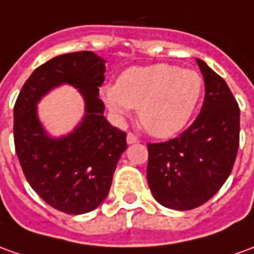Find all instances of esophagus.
Listing matches in <instances>:
<instances>
[{
    "label": "esophagus",
    "mask_w": 254,
    "mask_h": 254,
    "mask_svg": "<svg viewBox=\"0 0 254 254\" xmlns=\"http://www.w3.org/2000/svg\"><path fill=\"white\" fill-rule=\"evenodd\" d=\"M127 144H134V143H139V139L133 133H127Z\"/></svg>",
    "instance_id": "obj_1"
}]
</instances>
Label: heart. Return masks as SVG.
<instances>
[{
    "instance_id": "b5f03b06",
    "label": "heart",
    "mask_w": 254,
    "mask_h": 254,
    "mask_svg": "<svg viewBox=\"0 0 254 254\" xmlns=\"http://www.w3.org/2000/svg\"><path fill=\"white\" fill-rule=\"evenodd\" d=\"M203 89V77L196 70L154 64L125 70L118 83L103 86L101 96L118 120L136 108L140 124L151 136L168 139L190 122Z\"/></svg>"
}]
</instances>
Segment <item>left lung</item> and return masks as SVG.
I'll use <instances>...</instances> for the list:
<instances>
[{
    "mask_svg": "<svg viewBox=\"0 0 254 254\" xmlns=\"http://www.w3.org/2000/svg\"><path fill=\"white\" fill-rule=\"evenodd\" d=\"M204 101L196 121L179 137L149 143L147 182L167 208L192 210L204 204L228 179L239 147L241 111L228 84L201 60Z\"/></svg>",
    "mask_w": 254,
    "mask_h": 254,
    "instance_id": "left-lung-1",
    "label": "left lung"
}]
</instances>
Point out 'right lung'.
<instances>
[{
  "instance_id": "add662e5",
  "label": "right lung",
  "mask_w": 254,
  "mask_h": 254,
  "mask_svg": "<svg viewBox=\"0 0 254 254\" xmlns=\"http://www.w3.org/2000/svg\"><path fill=\"white\" fill-rule=\"evenodd\" d=\"M105 60L93 51L62 54L34 69L13 108V139L19 163L33 190L51 207L84 214L107 197L114 172L127 150V133L104 117L98 87ZM62 84L82 96L85 114L69 134L51 136L38 118L37 104Z\"/></svg>"
}]
</instances>
